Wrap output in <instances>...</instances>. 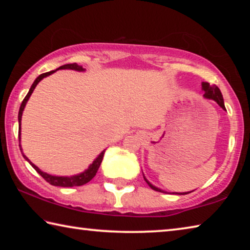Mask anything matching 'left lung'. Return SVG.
Returning <instances> with one entry per match:
<instances>
[{"instance_id":"left-lung-1","label":"left lung","mask_w":250,"mask_h":250,"mask_svg":"<svg viewBox=\"0 0 250 250\" xmlns=\"http://www.w3.org/2000/svg\"><path fill=\"white\" fill-rule=\"evenodd\" d=\"M202 90L205 92L204 94V98L206 99H211L214 101H216L218 104L219 107H222L224 110H225V104H224V99H223V95L221 90H219V88L217 86H210L208 83H202ZM143 177H145V181L147 183V185L150 186L152 189H154L156 192H161V193H167L166 191H163V189H161L159 188H156L153 184H151L149 181L146 180V177L143 174ZM193 192V191H192ZM191 192H183V193H173V194H179V195H185V194H188Z\"/></svg>"}]
</instances>
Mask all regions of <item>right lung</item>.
<instances>
[{"instance_id":"right-lung-1","label":"right lung","mask_w":250,"mask_h":250,"mask_svg":"<svg viewBox=\"0 0 250 250\" xmlns=\"http://www.w3.org/2000/svg\"><path fill=\"white\" fill-rule=\"evenodd\" d=\"M59 69H71V70H76V71H84V70H86L84 68H83V66H79V65L76 64V62H74V64H67V65H64V66H61L56 70H52V71H48V73L42 74L35 80H34V83L31 86V89H29V91L27 92L26 97H25L24 100L22 101V104H21V107H20V111H19V141H20V149H21V151H22L23 158L26 160L27 162L31 164V166L34 168H35L36 172L39 173V174L42 177H43V179H45L49 184H52L54 186H62V188H73V186H82V185L88 183V182L94 179V176L96 175L97 171H98L101 162H103L104 154L105 150H104L98 156H97V158L94 160V162H92L90 166L88 167V168H86V170H84L83 172L79 173V174L70 175V176H57V175L48 174V173L42 171L41 168L37 167L35 164L32 163L27 156L23 153V149H22V146H21V121H22V115H23L25 105H26L29 97H31V95L33 94V91H34V89H35V87L37 86V83H39L42 79H44L45 77H47V76L54 74L55 71H57Z\"/></svg>"}]
</instances>
